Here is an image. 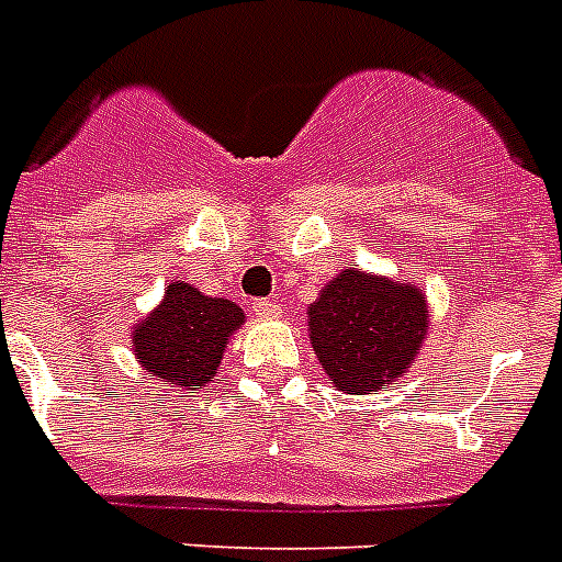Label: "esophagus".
I'll return each mask as SVG.
<instances>
[{
	"instance_id": "34e87169",
	"label": "esophagus",
	"mask_w": 562,
	"mask_h": 562,
	"mask_svg": "<svg viewBox=\"0 0 562 562\" xmlns=\"http://www.w3.org/2000/svg\"><path fill=\"white\" fill-rule=\"evenodd\" d=\"M254 312H257L259 317H268V321H273V317H280L282 308H280V303H273V300H257V303H254Z\"/></svg>"
}]
</instances>
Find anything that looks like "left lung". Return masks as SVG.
Here are the masks:
<instances>
[{
  "instance_id": "obj_1",
  "label": "left lung",
  "mask_w": 562,
  "mask_h": 562,
  "mask_svg": "<svg viewBox=\"0 0 562 562\" xmlns=\"http://www.w3.org/2000/svg\"><path fill=\"white\" fill-rule=\"evenodd\" d=\"M308 340L346 395H378L415 367L430 328L422 285L344 268L308 305Z\"/></svg>"
}]
</instances>
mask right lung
<instances>
[{
    "instance_id": "obj_1",
    "label": "right lung",
    "mask_w": 562,
    "mask_h": 562,
    "mask_svg": "<svg viewBox=\"0 0 562 562\" xmlns=\"http://www.w3.org/2000/svg\"><path fill=\"white\" fill-rule=\"evenodd\" d=\"M241 323L245 312L234 300L202 294L176 280L164 289L161 303L132 326V355L153 381L176 392L204 390Z\"/></svg>"
}]
</instances>
